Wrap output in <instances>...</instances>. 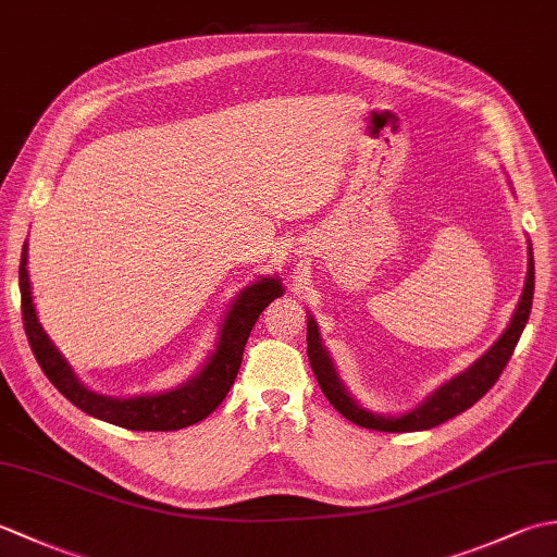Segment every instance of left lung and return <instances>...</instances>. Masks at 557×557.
I'll return each instance as SVG.
<instances>
[{"instance_id": "left-lung-1", "label": "left lung", "mask_w": 557, "mask_h": 557, "mask_svg": "<svg viewBox=\"0 0 557 557\" xmlns=\"http://www.w3.org/2000/svg\"><path fill=\"white\" fill-rule=\"evenodd\" d=\"M531 299H534V251H531V244H529L524 289L510 318V323L505 327V333L495 339L488 347V351L481 354V357L471 363L467 371L449 377L447 383H443L435 393L425 397L419 407H413L407 413H399V417H383V413H373L369 409H363L359 401L347 393L345 383L339 381V375L335 371L333 359H330V354L323 347L321 333H318L313 315H309V321H306V345H309L306 351H309L311 369L315 373L318 385L323 389V395L327 397L330 405H333L342 417L349 419L351 423L363 425V429H371V431H385V433L429 431V429H435V425L445 423L447 419L457 417V413L467 411L469 407H474L476 401L495 385L507 361H510L519 337H522V330L531 313Z\"/></svg>"}]
</instances>
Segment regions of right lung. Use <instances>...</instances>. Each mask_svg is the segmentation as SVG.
<instances>
[{
    "label": "right lung",
    "mask_w": 557,
    "mask_h": 557,
    "mask_svg": "<svg viewBox=\"0 0 557 557\" xmlns=\"http://www.w3.org/2000/svg\"><path fill=\"white\" fill-rule=\"evenodd\" d=\"M26 265L28 244H23L18 268L21 311L30 349L35 359H38L42 373L50 377V383L71 405L90 413V417L122 425V429L128 431H180L186 429V425L203 421L208 413L215 411L234 385L236 373H239L246 339L251 335L258 315L263 313L270 301H275L285 294L280 277H258L236 294V299L230 304V311L220 325L218 345L203 363V369L194 377H188L180 387L168 389V393L110 397L92 393L90 387L83 385L69 361L62 357V351L47 337L38 321V313H35Z\"/></svg>",
    "instance_id": "add662e5"
}]
</instances>
